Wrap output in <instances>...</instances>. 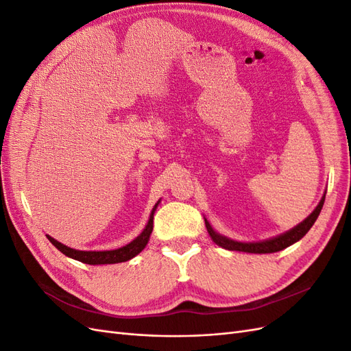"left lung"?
<instances>
[{
    "instance_id": "obj_1",
    "label": "left lung",
    "mask_w": 351,
    "mask_h": 351,
    "mask_svg": "<svg viewBox=\"0 0 351 351\" xmlns=\"http://www.w3.org/2000/svg\"><path fill=\"white\" fill-rule=\"evenodd\" d=\"M324 202H325V195L322 196L319 205L316 206V209L312 212V214L307 217L303 222H300L299 226L294 227L293 230L284 232V234H281L278 237H274L271 240H265V241H259V243H240V241L230 240L227 237H222V236L217 234V232L212 230V227L209 226V222L206 219H205V224H206L208 232L212 237V240H214L221 247L228 249V250L246 252V253H275V252H280L285 247L291 246L293 243L299 241L302 237L306 236V232L312 228L316 218L319 217L321 209L324 206Z\"/></svg>"
}]
</instances>
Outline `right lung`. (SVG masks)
Segmentation results:
<instances>
[{
  "label": "right lung",
  "instance_id": "1",
  "mask_svg": "<svg viewBox=\"0 0 351 351\" xmlns=\"http://www.w3.org/2000/svg\"><path fill=\"white\" fill-rule=\"evenodd\" d=\"M158 204H159V202H158ZM158 204L152 209L149 221H147V226L142 231V234L137 236L132 243L125 244V246H123L120 249L105 250V252H84V250L70 249V247L64 246V244H61L60 241H57L56 239H52L49 236H47V237L61 253H64L66 256H69L71 259L80 261L83 263H88V265H108V263L125 262V261L134 258L137 253H141L145 249L146 244H147V240H149V236H151V232L154 230V212H155Z\"/></svg>",
  "mask_w": 351,
  "mask_h": 351
}]
</instances>
